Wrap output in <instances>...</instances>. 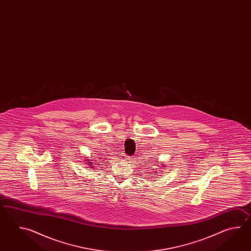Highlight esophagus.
<instances>
[{
	"mask_svg": "<svg viewBox=\"0 0 251 251\" xmlns=\"http://www.w3.org/2000/svg\"><path fill=\"white\" fill-rule=\"evenodd\" d=\"M121 159L120 160H128V156L126 154V153H123V154L121 155V157H120Z\"/></svg>",
	"mask_w": 251,
	"mask_h": 251,
	"instance_id": "obj_1",
	"label": "esophagus"
}]
</instances>
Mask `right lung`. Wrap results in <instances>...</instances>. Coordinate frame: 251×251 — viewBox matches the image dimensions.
Returning a JSON list of instances; mask_svg holds the SVG:
<instances>
[{
  "mask_svg": "<svg viewBox=\"0 0 251 251\" xmlns=\"http://www.w3.org/2000/svg\"><path fill=\"white\" fill-rule=\"evenodd\" d=\"M88 163H89V164H90V165H92V164H91V162H88Z\"/></svg>",
  "mask_w": 251,
  "mask_h": 251,
  "instance_id": "1",
  "label": "right lung"
}]
</instances>
